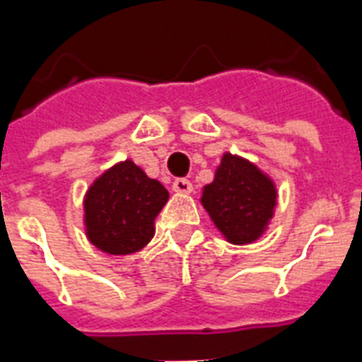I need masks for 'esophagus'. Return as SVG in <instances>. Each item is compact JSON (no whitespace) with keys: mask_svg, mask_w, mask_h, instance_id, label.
Segmentation results:
<instances>
[{"mask_svg":"<svg viewBox=\"0 0 362 362\" xmlns=\"http://www.w3.org/2000/svg\"><path fill=\"white\" fill-rule=\"evenodd\" d=\"M173 191L175 193H182V195H187V193L193 191V184L189 180H186V178H176L173 182Z\"/></svg>","mask_w":362,"mask_h":362,"instance_id":"34e87169","label":"esophagus"}]
</instances>
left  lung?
<instances>
[{
	"instance_id": "left-lung-1",
	"label": "left lung",
	"mask_w": 362,
	"mask_h": 362,
	"mask_svg": "<svg viewBox=\"0 0 362 362\" xmlns=\"http://www.w3.org/2000/svg\"><path fill=\"white\" fill-rule=\"evenodd\" d=\"M201 202L228 242L245 245L266 230L277 204V189L251 161L227 152L214 182L204 186Z\"/></svg>"
}]
</instances>
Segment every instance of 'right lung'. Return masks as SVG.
<instances>
[{"label": "right lung", "mask_w": 362, "mask_h": 362, "mask_svg": "<svg viewBox=\"0 0 362 362\" xmlns=\"http://www.w3.org/2000/svg\"><path fill=\"white\" fill-rule=\"evenodd\" d=\"M169 191L134 161H120L96 178L85 195L87 238L100 251L130 255L154 236V219Z\"/></svg>", "instance_id": "right-lung-1"}]
</instances>
